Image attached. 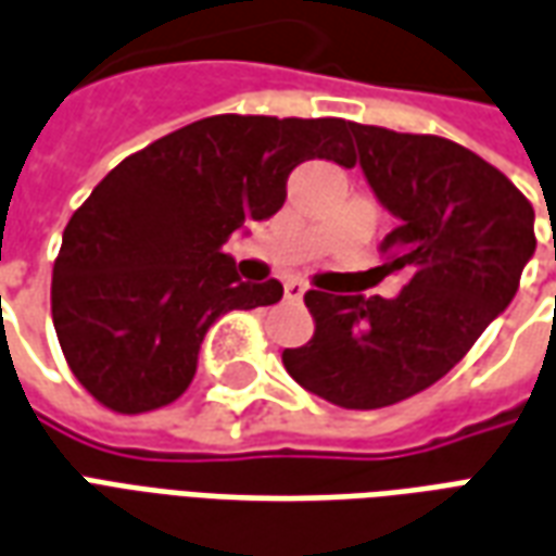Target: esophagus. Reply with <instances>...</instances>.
<instances>
[{
  "mask_svg": "<svg viewBox=\"0 0 556 556\" xmlns=\"http://www.w3.org/2000/svg\"><path fill=\"white\" fill-rule=\"evenodd\" d=\"M282 291H286V301H301L303 294H306V286H303L301 279H286Z\"/></svg>",
  "mask_w": 556,
  "mask_h": 556,
  "instance_id": "esophagus-1",
  "label": "esophagus"
}]
</instances>
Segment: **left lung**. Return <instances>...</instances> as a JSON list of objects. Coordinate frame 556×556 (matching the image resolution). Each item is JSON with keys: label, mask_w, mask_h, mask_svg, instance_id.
<instances>
[{"label": "left lung", "mask_w": 556, "mask_h": 556, "mask_svg": "<svg viewBox=\"0 0 556 556\" xmlns=\"http://www.w3.org/2000/svg\"><path fill=\"white\" fill-rule=\"evenodd\" d=\"M349 130L372 193L396 217L381 243L387 274L405 270L408 282L390 301L306 291L315 333L282 363L315 396L372 410L441 381L513 303L536 250V214L501 169L453 139Z\"/></svg>", "instance_id": "8db88e82"}]
</instances>
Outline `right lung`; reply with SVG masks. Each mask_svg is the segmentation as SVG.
I'll return each mask as SVG.
<instances>
[{
	"instance_id": "add662e5",
	"label": "right lung",
	"mask_w": 556,
	"mask_h": 556,
	"mask_svg": "<svg viewBox=\"0 0 556 556\" xmlns=\"http://www.w3.org/2000/svg\"><path fill=\"white\" fill-rule=\"evenodd\" d=\"M342 118L211 115L125 157L62 235L53 325L77 381L118 414L163 408L190 387L207 327L270 306L277 279L243 282L231 231L286 202L303 160L354 166Z\"/></svg>"
}]
</instances>
